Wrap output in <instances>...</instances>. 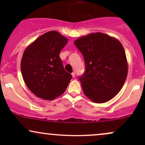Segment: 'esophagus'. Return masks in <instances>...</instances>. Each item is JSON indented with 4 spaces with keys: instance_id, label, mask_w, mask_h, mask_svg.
<instances>
[{
    "instance_id": "34e87169",
    "label": "esophagus",
    "mask_w": 145,
    "mask_h": 145,
    "mask_svg": "<svg viewBox=\"0 0 145 145\" xmlns=\"http://www.w3.org/2000/svg\"><path fill=\"white\" fill-rule=\"evenodd\" d=\"M71 75H72V77L73 78H75V76H76V74H75V72L71 73Z\"/></svg>"
}]
</instances>
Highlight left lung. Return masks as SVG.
I'll list each match as a JSON object with an SVG mask.
<instances>
[{
  "label": "left lung",
  "instance_id": "obj_1",
  "mask_svg": "<svg viewBox=\"0 0 145 145\" xmlns=\"http://www.w3.org/2000/svg\"><path fill=\"white\" fill-rule=\"evenodd\" d=\"M74 44L85 63V71L79 77L84 93L95 103L110 100L120 91L127 76V59L122 44L101 33L78 38Z\"/></svg>",
  "mask_w": 145,
  "mask_h": 145
}]
</instances>
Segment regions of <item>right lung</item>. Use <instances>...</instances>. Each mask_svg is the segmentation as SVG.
<instances>
[{
    "instance_id": "1",
    "label": "right lung",
    "mask_w": 145,
    "mask_h": 145,
    "mask_svg": "<svg viewBox=\"0 0 145 145\" xmlns=\"http://www.w3.org/2000/svg\"><path fill=\"white\" fill-rule=\"evenodd\" d=\"M67 39L57 31L46 33L25 50L21 71L25 84L36 96L52 100L67 89L72 76L65 70L60 52Z\"/></svg>"
}]
</instances>
